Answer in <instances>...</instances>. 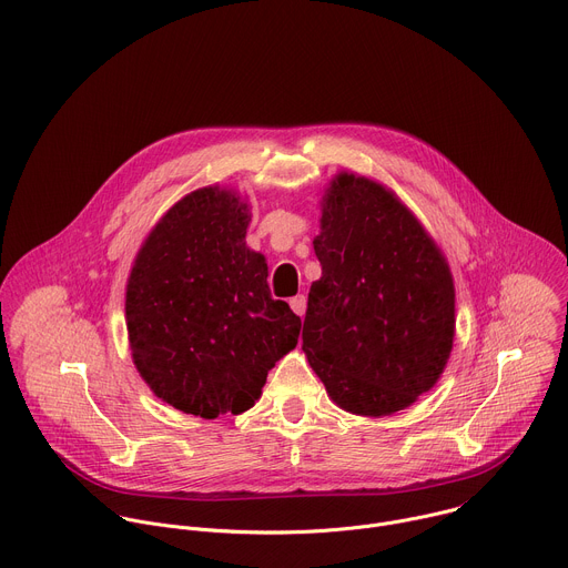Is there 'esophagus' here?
<instances>
[{
	"label": "esophagus",
	"instance_id": "esophagus-1",
	"mask_svg": "<svg viewBox=\"0 0 568 568\" xmlns=\"http://www.w3.org/2000/svg\"><path fill=\"white\" fill-rule=\"evenodd\" d=\"M288 304H291V308H293V313H295V315H300V317L304 315V311H306V297H304V295H295V297H291V302H288Z\"/></svg>",
	"mask_w": 568,
	"mask_h": 568
}]
</instances>
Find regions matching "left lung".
I'll return each instance as SVG.
<instances>
[{
	"label": "left lung",
	"mask_w": 568,
	"mask_h": 568,
	"mask_svg": "<svg viewBox=\"0 0 568 568\" xmlns=\"http://www.w3.org/2000/svg\"><path fill=\"white\" fill-rule=\"evenodd\" d=\"M302 349L352 414L409 407L443 374L455 339V282L420 221L385 185L339 172L322 196Z\"/></svg>",
	"instance_id": "obj_1"
}]
</instances>
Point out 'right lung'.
Wrapping results in <instances>:
<instances>
[{
	"label": "right lung",
	"instance_id": "right-lung-1",
	"mask_svg": "<svg viewBox=\"0 0 568 568\" xmlns=\"http://www.w3.org/2000/svg\"><path fill=\"white\" fill-rule=\"evenodd\" d=\"M248 203L201 187L174 203L141 246L125 295L134 365L168 405L201 418L242 414L297 345L302 320L268 288L246 246Z\"/></svg>",
	"mask_w": 568,
	"mask_h": 568
}]
</instances>
